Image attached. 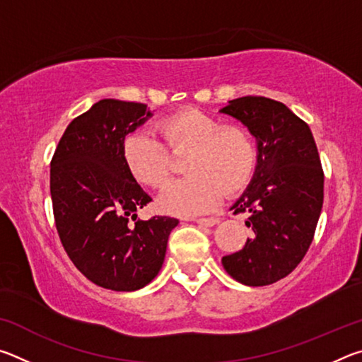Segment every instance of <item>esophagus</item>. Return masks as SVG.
Here are the masks:
<instances>
[{"label": "esophagus", "mask_w": 362, "mask_h": 362, "mask_svg": "<svg viewBox=\"0 0 362 362\" xmlns=\"http://www.w3.org/2000/svg\"><path fill=\"white\" fill-rule=\"evenodd\" d=\"M196 223L203 225V226H214L216 223H218L217 217H201V218H194Z\"/></svg>", "instance_id": "esophagus-1"}]
</instances>
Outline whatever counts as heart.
Returning <instances> with one entry per match:
<instances>
[{
    "instance_id": "heart-1",
    "label": "heart",
    "mask_w": 362,
    "mask_h": 362,
    "mask_svg": "<svg viewBox=\"0 0 362 362\" xmlns=\"http://www.w3.org/2000/svg\"><path fill=\"white\" fill-rule=\"evenodd\" d=\"M156 132L170 153L183 159L188 174L164 189L159 204L174 216L211 211L222 194H236L249 185L257 168V146L240 124L220 126L201 110L187 108L156 122ZM148 131L127 134L121 155L131 175L150 188H163L170 177V156Z\"/></svg>"
}]
</instances>
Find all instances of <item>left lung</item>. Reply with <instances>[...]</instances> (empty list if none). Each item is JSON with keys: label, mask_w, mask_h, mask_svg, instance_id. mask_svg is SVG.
Instances as JSON below:
<instances>
[{"label": "left lung", "mask_w": 362, "mask_h": 362, "mask_svg": "<svg viewBox=\"0 0 362 362\" xmlns=\"http://www.w3.org/2000/svg\"><path fill=\"white\" fill-rule=\"evenodd\" d=\"M220 112L241 121L257 140V168L246 192L233 204L247 214V238L222 265L246 286H268L286 278L313 241L324 199V173L308 124L284 103L247 95Z\"/></svg>", "instance_id": "8db88e82"}]
</instances>
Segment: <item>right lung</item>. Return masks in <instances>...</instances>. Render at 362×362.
<instances>
[{
	"mask_svg": "<svg viewBox=\"0 0 362 362\" xmlns=\"http://www.w3.org/2000/svg\"><path fill=\"white\" fill-rule=\"evenodd\" d=\"M150 116L145 103L97 102L70 122L51 161L60 241L73 265L105 289L131 292L151 283L179 223L163 216L140 220L136 214L151 198L127 170L121 145Z\"/></svg>",
	"mask_w": 362,
	"mask_h": 362,
	"instance_id": "add662e5",
	"label": "right lung"
}]
</instances>
